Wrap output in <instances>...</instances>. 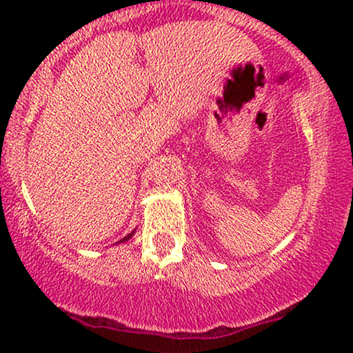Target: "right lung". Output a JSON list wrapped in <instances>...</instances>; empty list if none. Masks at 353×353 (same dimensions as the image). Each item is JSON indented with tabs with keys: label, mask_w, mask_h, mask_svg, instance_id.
I'll list each match as a JSON object with an SVG mask.
<instances>
[{
	"label": "right lung",
	"mask_w": 353,
	"mask_h": 353,
	"mask_svg": "<svg viewBox=\"0 0 353 353\" xmlns=\"http://www.w3.org/2000/svg\"><path fill=\"white\" fill-rule=\"evenodd\" d=\"M133 234H134V231H132V233H130V234H127V236H125V238H123V239H120V241H119V243H125V241H128L130 238H132V236H133Z\"/></svg>",
	"instance_id": "add662e5"
}]
</instances>
